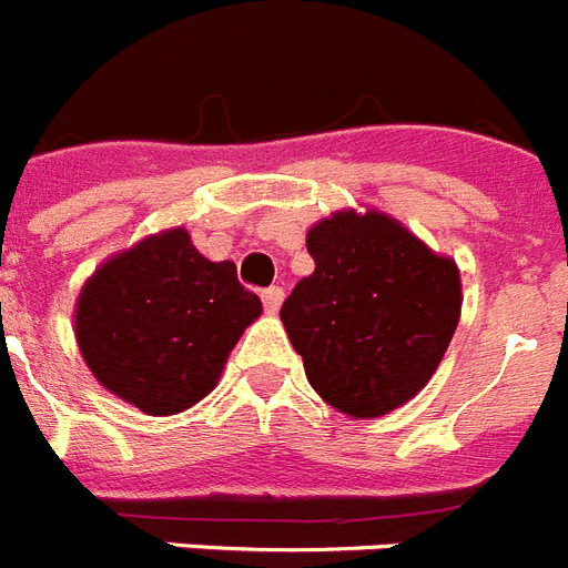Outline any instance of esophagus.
I'll return each instance as SVG.
<instances>
[{
  "label": "esophagus",
  "instance_id": "34e87169",
  "mask_svg": "<svg viewBox=\"0 0 568 568\" xmlns=\"http://www.w3.org/2000/svg\"><path fill=\"white\" fill-rule=\"evenodd\" d=\"M261 301H264V310L275 315L281 310V301H284V290H281V287H267V290H264V293H261Z\"/></svg>",
  "mask_w": 568,
  "mask_h": 568
}]
</instances>
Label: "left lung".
<instances>
[{"instance_id":"8db88e82","label":"left lung","mask_w":568,"mask_h":568,"mask_svg":"<svg viewBox=\"0 0 568 568\" xmlns=\"http://www.w3.org/2000/svg\"><path fill=\"white\" fill-rule=\"evenodd\" d=\"M315 270L281 307L310 386L378 418L433 378L460 318V273L393 215L338 210L307 233Z\"/></svg>"}]
</instances>
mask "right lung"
Returning a JSON list of instances; mask_svg holds the SVG:
<instances>
[{"instance_id":"obj_1","label":"right lung","mask_w":568,"mask_h":568,"mask_svg":"<svg viewBox=\"0 0 568 568\" xmlns=\"http://www.w3.org/2000/svg\"><path fill=\"white\" fill-rule=\"evenodd\" d=\"M261 315L233 261H210L187 230L148 235L84 281L77 341L99 384L148 415H175L219 384Z\"/></svg>"}]
</instances>
